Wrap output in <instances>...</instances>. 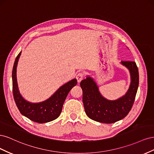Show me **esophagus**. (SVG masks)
Instances as JSON below:
<instances>
[{"label": "esophagus", "instance_id": "esophagus-1", "mask_svg": "<svg viewBox=\"0 0 154 154\" xmlns=\"http://www.w3.org/2000/svg\"><path fill=\"white\" fill-rule=\"evenodd\" d=\"M83 78H84V75H83V74L82 72L78 73L76 76V80L78 83H80L83 80Z\"/></svg>", "mask_w": 154, "mask_h": 154}]
</instances>
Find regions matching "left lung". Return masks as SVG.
<instances>
[{
	"mask_svg": "<svg viewBox=\"0 0 154 154\" xmlns=\"http://www.w3.org/2000/svg\"><path fill=\"white\" fill-rule=\"evenodd\" d=\"M131 75V83L127 94L115 101L101 96L96 83L91 77L80 82L83 91V103L87 116L97 122L113 123L127 116L134 103L139 85V72L136 62L122 61Z\"/></svg>",
	"mask_w": 154,
	"mask_h": 154,
	"instance_id": "obj_1",
	"label": "left lung"
}]
</instances>
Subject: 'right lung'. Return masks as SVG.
<instances>
[{"label":"right lung","instance_id":"obj_1","mask_svg":"<svg viewBox=\"0 0 154 154\" xmlns=\"http://www.w3.org/2000/svg\"><path fill=\"white\" fill-rule=\"evenodd\" d=\"M21 52L17 55L12 71L13 94L14 100L20 112L32 122L48 123L57 119L62 110L66 97L71 88L76 85L77 80L73 79L60 87L50 98L38 103H31L26 101L20 94L17 82V66Z\"/></svg>","mask_w":154,"mask_h":154}]
</instances>
